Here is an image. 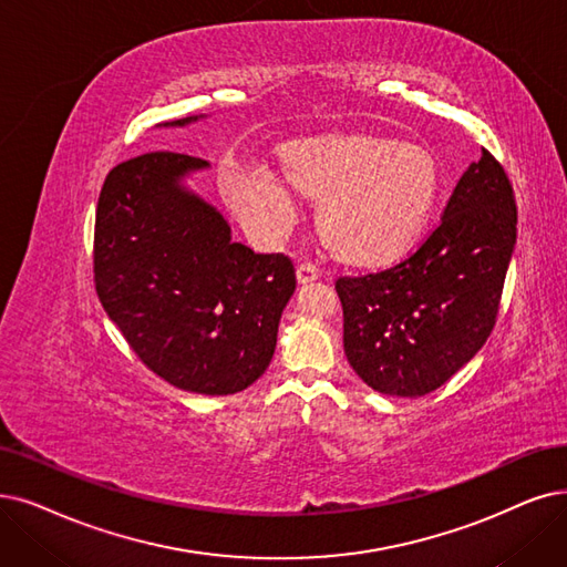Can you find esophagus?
Returning <instances> with one entry per match:
<instances>
[{
  "label": "esophagus",
  "mask_w": 567,
  "mask_h": 567,
  "mask_svg": "<svg viewBox=\"0 0 567 567\" xmlns=\"http://www.w3.org/2000/svg\"><path fill=\"white\" fill-rule=\"evenodd\" d=\"M313 279H319V267L311 265V262H300L298 265V281L309 284Z\"/></svg>",
  "instance_id": "obj_1"
}]
</instances>
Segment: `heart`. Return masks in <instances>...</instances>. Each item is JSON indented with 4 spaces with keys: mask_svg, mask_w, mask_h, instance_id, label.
I'll return each mask as SVG.
<instances>
[{
    "mask_svg": "<svg viewBox=\"0 0 567 567\" xmlns=\"http://www.w3.org/2000/svg\"><path fill=\"white\" fill-rule=\"evenodd\" d=\"M288 176L321 199V235L351 262H383L414 241L435 205L440 174L425 148L374 137L313 144L292 155ZM235 202L246 184L233 181Z\"/></svg>",
    "mask_w": 567,
    "mask_h": 567,
    "instance_id": "obj_1",
    "label": "heart"
}]
</instances>
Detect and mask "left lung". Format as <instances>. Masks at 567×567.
Here are the masks:
<instances>
[{
    "label": "left lung",
    "mask_w": 567,
    "mask_h": 567,
    "mask_svg": "<svg viewBox=\"0 0 567 567\" xmlns=\"http://www.w3.org/2000/svg\"><path fill=\"white\" fill-rule=\"evenodd\" d=\"M514 246L509 178L482 148L419 251L389 269L337 279L355 374L383 395L440 389L488 339Z\"/></svg>",
    "instance_id": "obj_1"
}]
</instances>
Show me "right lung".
<instances>
[{
  "label": "right lung",
  "mask_w": 567,
  "mask_h": 567,
  "mask_svg": "<svg viewBox=\"0 0 567 567\" xmlns=\"http://www.w3.org/2000/svg\"><path fill=\"white\" fill-rule=\"evenodd\" d=\"M205 169L199 157L155 151L109 172L95 218V286L148 370L181 391L233 395L275 355L296 267L233 239L230 223L188 186Z\"/></svg>",
  "instance_id": "1"
}]
</instances>
